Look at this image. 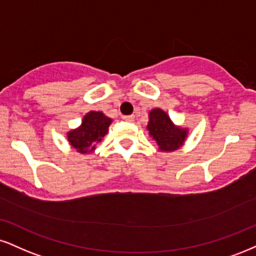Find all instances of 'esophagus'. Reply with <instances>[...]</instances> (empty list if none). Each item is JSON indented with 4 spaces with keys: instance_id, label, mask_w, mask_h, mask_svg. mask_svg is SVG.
I'll list each match as a JSON object with an SVG mask.
<instances>
[{
    "instance_id": "34e87169",
    "label": "esophagus",
    "mask_w": 256,
    "mask_h": 256,
    "mask_svg": "<svg viewBox=\"0 0 256 256\" xmlns=\"http://www.w3.org/2000/svg\"><path fill=\"white\" fill-rule=\"evenodd\" d=\"M122 119H124L125 122H132L134 120V116H122Z\"/></svg>"
}]
</instances>
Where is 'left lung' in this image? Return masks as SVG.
<instances>
[{"mask_svg": "<svg viewBox=\"0 0 256 256\" xmlns=\"http://www.w3.org/2000/svg\"><path fill=\"white\" fill-rule=\"evenodd\" d=\"M146 130L162 152H172L184 146L190 128L174 124L173 120L162 108H152L149 112Z\"/></svg>", "mask_w": 256, "mask_h": 256, "instance_id": "obj_1", "label": "left lung"}]
</instances>
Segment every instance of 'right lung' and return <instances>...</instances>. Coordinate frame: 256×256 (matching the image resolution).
Returning a JSON list of instances; mask_svg holds the SVG:
<instances>
[{
    "label": "right lung",
    "mask_w": 256,
    "mask_h": 256,
    "mask_svg": "<svg viewBox=\"0 0 256 256\" xmlns=\"http://www.w3.org/2000/svg\"><path fill=\"white\" fill-rule=\"evenodd\" d=\"M112 119L100 110H90L83 116L81 125L66 132V140L76 152L88 155L95 152L98 142L108 132Z\"/></svg>",
    "instance_id": "add662e5"
}]
</instances>
